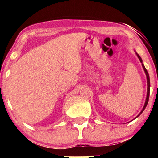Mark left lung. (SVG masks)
I'll return each instance as SVG.
<instances>
[{
	"instance_id": "left-lung-1",
	"label": "left lung",
	"mask_w": 158,
	"mask_h": 158,
	"mask_svg": "<svg viewBox=\"0 0 158 158\" xmlns=\"http://www.w3.org/2000/svg\"><path fill=\"white\" fill-rule=\"evenodd\" d=\"M136 54H137V57H138V59H139V61H140V62L142 63V66H143V70H144L145 73H146V79H147V86H148V88H147V97H146V102H145V105H144V106H143V110H141L140 113H139V115L137 116V117H138L140 115V114L143 113V110H145V108H146V106H147V104H148V98H149V92H150V79H149V76H148V73L147 70H146V68H145V66H144V65H143V64L142 59H141L140 56H139L138 55V54H137V53H136Z\"/></svg>"
}]
</instances>
